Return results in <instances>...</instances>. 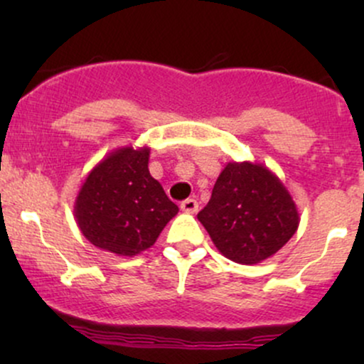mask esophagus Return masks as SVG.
Masks as SVG:
<instances>
[{"instance_id":"34e87169","label":"esophagus","mask_w":364,"mask_h":364,"mask_svg":"<svg viewBox=\"0 0 364 364\" xmlns=\"http://www.w3.org/2000/svg\"><path fill=\"white\" fill-rule=\"evenodd\" d=\"M181 210L186 212V214H195L198 210V202L195 198H186L185 202H181Z\"/></svg>"}]
</instances>
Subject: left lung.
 <instances>
[{
	"label": "left lung",
	"mask_w": 364,
	"mask_h": 364,
	"mask_svg": "<svg viewBox=\"0 0 364 364\" xmlns=\"http://www.w3.org/2000/svg\"><path fill=\"white\" fill-rule=\"evenodd\" d=\"M196 217L215 248L241 265L272 257L299 225L298 207L281 179L250 161L225 164Z\"/></svg>",
	"instance_id": "obj_1"
}]
</instances>
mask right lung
Here are the masks:
<instances>
[{"label": "right lung", "mask_w": 364, "mask_h": 364, "mask_svg": "<svg viewBox=\"0 0 364 364\" xmlns=\"http://www.w3.org/2000/svg\"><path fill=\"white\" fill-rule=\"evenodd\" d=\"M149 147H119L87 174L73 205L82 235L118 257H135L157 241L178 205L150 176Z\"/></svg>", "instance_id": "1"}]
</instances>
